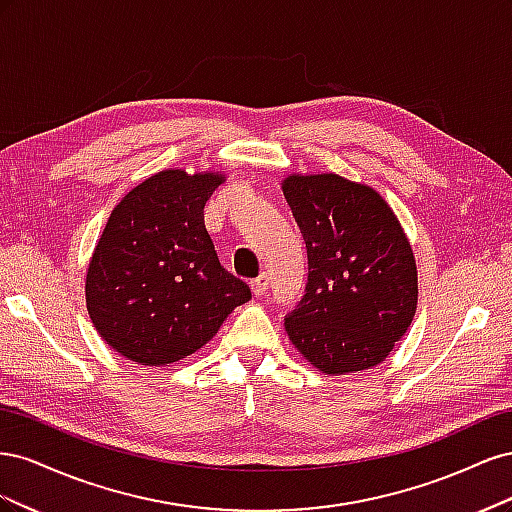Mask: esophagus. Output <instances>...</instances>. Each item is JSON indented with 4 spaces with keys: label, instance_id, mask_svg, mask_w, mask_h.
<instances>
[{
    "label": "esophagus",
    "instance_id": "34e87169",
    "mask_svg": "<svg viewBox=\"0 0 512 512\" xmlns=\"http://www.w3.org/2000/svg\"><path fill=\"white\" fill-rule=\"evenodd\" d=\"M250 286H252V292L256 294V297H260V294H265V290L269 288V275L267 273H260L256 280L250 282Z\"/></svg>",
    "mask_w": 512,
    "mask_h": 512
}]
</instances>
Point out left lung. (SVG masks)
I'll return each instance as SVG.
<instances>
[{
    "mask_svg": "<svg viewBox=\"0 0 512 512\" xmlns=\"http://www.w3.org/2000/svg\"><path fill=\"white\" fill-rule=\"evenodd\" d=\"M309 260L305 297L284 327L322 374L371 369L406 335L416 312L412 245L389 203L335 173L282 181Z\"/></svg>",
    "mask_w": 512,
    "mask_h": 512,
    "instance_id": "1",
    "label": "left lung"
}]
</instances>
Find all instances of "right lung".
<instances>
[{
	"label": "right lung",
	"mask_w": 512,
	"mask_h": 512,
	"mask_svg": "<svg viewBox=\"0 0 512 512\" xmlns=\"http://www.w3.org/2000/svg\"><path fill=\"white\" fill-rule=\"evenodd\" d=\"M224 173L166 168L138 183L108 218L85 277L91 322L128 361L185 359L220 331L252 290L228 273L205 226Z\"/></svg>",
	"instance_id": "add662e5"
}]
</instances>
